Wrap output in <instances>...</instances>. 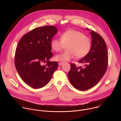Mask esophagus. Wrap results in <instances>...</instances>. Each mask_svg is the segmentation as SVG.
<instances>
[{"label":"esophagus","instance_id":"1","mask_svg":"<svg viewBox=\"0 0 121 121\" xmlns=\"http://www.w3.org/2000/svg\"><path fill=\"white\" fill-rule=\"evenodd\" d=\"M63 63H64L63 62H59V63H58V65H59V66H60V65H62V64H63Z\"/></svg>","mask_w":121,"mask_h":121}]
</instances>
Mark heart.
<instances>
[{"label":"heart","mask_w":121,"mask_h":121,"mask_svg":"<svg viewBox=\"0 0 121 121\" xmlns=\"http://www.w3.org/2000/svg\"><path fill=\"white\" fill-rule=\"evenodd\" d=\"M60 39L54 38L50 43L51 48L56 52L61 51L65 46L64 52L55 56L57 61H68L75 56L77 58H82L88 54L91 48L90 38L78 30H67L61 34Z\"/></svg>","instance_id":"b5f03b06"}]
</instances>
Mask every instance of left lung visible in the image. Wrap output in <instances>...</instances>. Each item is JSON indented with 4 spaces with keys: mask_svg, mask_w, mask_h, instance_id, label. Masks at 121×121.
<instances>
[{
    "mask_svg": "<svg viewBox=\"0 0 121 121\" xmlns=\"http://www.w3.org/2000/svg\"><path fill=\"white\" fill-rule=\"evenodd\" d=\"M90 33L92 37L91 50L87 56L78 62L84 64V66L77 67L71 64L68 73L72 85L81 91L95 86L105 74L108 66L107 49L104 40L94 31L91 30Z\"/></svg>",
    "mask_w": 121,
    "mask_h": 121,
    "instance_id": "8db88e82",
    "label": "left lung"
}]
</instances>
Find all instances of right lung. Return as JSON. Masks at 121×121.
<instances>
[{
	"mask_svg": "<svg viewBox=\"0 0 121 121\" xmlns=\"http://www.w3.org/2000/svg\"><path fill=\"white\" fill-rule=\"evenodd\" d=\"M57 32L54 26L35 28L22 38L15 55V67L22 80L34 89H40L50 81L58 66L51 62L53 56L51 42ZM46 61V65L42 63Z\"/></svg>",
	"mask_w": 121,
	"mask_h": 121,
	"instance_id": "obj_1",
	"label": "right lung"
}]
</instances>
